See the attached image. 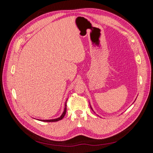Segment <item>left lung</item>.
Instances as JSON below:
<instances>
[{"label": "left lung", "mask_w": 153, "mask_h": 153, "mask_svg": "<svg viewBox=\"0 0 153 153\" xmlns=\"http://www.w3.org/2000/svg\"><path fill=\"white\" fill-rule=\"evenodd\" d=\"M91 109H92V110H92V107H91Z\"/></svg>", "instance_id": "8db88e82"}]
</instances>
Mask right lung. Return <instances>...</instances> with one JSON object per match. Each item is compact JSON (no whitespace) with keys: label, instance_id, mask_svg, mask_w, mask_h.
Masks as SVG:
<instances>
[{"label":"right lung","instance_id":"right-lung-1","mask_svg":"<svg viewBox=\"0 0 153 153\" xmlns=\"http://www.w3.org/2000/svg\"><path fill=\"white\" fill-rule=\"evenodd\" d=\"M66 102L65 103V108H64V112L62 113V114L61 115V116L59 117V118H57V119H50V120H40V121H44V122H56V121H60V120H61L63 119V117H64V115H65L66 113Z\"/></svg>","mask_w":153,"mask_h":153}]
</instances>
